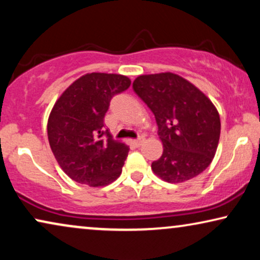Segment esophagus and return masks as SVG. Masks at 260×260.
Listing matches in <instances>:
<instances>
[{
    "label": "esophagus",
    "instance_id": "obj_1",
    "mask_svg": "<svg viewBox=\"0 0 260 260\" xmlns=\"http://www.w3.org/2000/svg\"><path fill=\"white\" fill-rule=\"evenodd\" d=\"M144 141H145V138H144L143 136H141V137H138L137 140H135V141H134V144L136 145V147H141L142 143H143Z\"/></svg>",
    "mask_w": 260,
    "mask_h": 260
}]
</instances>
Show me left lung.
Instances as JSON below:
<instances>
[{
    "label": "left lung",
    "instance_id": "left-lung-1",
    "mask_svg": "<svg viewBox=\"0 0 260 260\" xmlns=\"http://www.w3.org/2000/svg\"><path fill=\"white\" fill-rule=\"evenodd\" d=\"M134 91L154 113L163 154L151 163L170 183L193 179L211 165L220 138V117L213 103L189 81L167 72L136 78Z\"/></svg>",
    "mask_w": 260,
    "mask_h": 260
}]
</instances>
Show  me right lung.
Masks as SVG:
<instances>
[{"mask_svg":"<svg viewBox=\"0 0 260 260\" xmlns=\"http://www.w3.org/2000/svg\"><path fill=\"white\" fill-rule=\"evenodd\" d=\"M130 84L120 74H85L53 106L47 124L49 145L59 166L76 182L106 186L122 173L129 147L112 140L104 117L112 97Z\"/></svg>","mask_w":260,"mask_h":260,"instance_id":"obj_1","label":"right lung"}]
</instances>
